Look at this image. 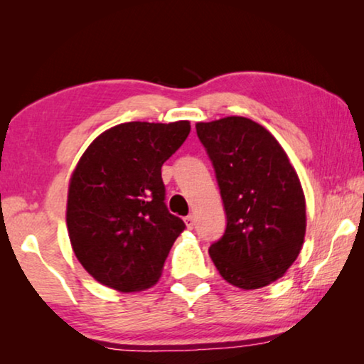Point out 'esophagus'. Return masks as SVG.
Segmentation results:
<instances>
[{
    "label": "esophagus",
    "instance_id": "1",
    "mask_svg": "<svg viewBox=\"0 0 364 364\" xmlns=\"http://www.w3.org/2000/svg\"><path fill=\"white\" fill-rule=\"evenodd\" d=\"M184 223H186L189 230H193V228H194V215H188V217H184Z\"/></svg>",
    "mask_w": 364,
    "mask_h": 364
}]
</instances>
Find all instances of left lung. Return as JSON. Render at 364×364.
I'll return each instance as SVG.
<instances>
[{
	"instance_id": "1",
	"label": "left lung",
	"mask_w": 364,
	"mask_h": 364,
	"mask_svg": "<svg viewBox=\"0 0 364 364\" xmlns=\"http://www.w3.org/2000/svg\"><path fill=\"white\" fill-rule=\"evenodd\" d=\"M226 212L208 254L230 284L260 289L284 276L304 245L305 196L287 154L245 117L197 123Z\"/></svg>"
}]
</instances>
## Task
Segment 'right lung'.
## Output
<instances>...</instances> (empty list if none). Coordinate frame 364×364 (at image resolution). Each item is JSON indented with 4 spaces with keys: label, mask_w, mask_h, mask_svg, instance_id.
Masks as SVG:
<instances>
[{
    "label": "right lung",
    "mask_w": 364,
    "mask_h": 364,
    "mask_svg": "<svg viewBox=\"0 0 364 364\" xmlns=\"http://www.w3.org/2000/svg\"><path fill=\"white\" fill-rule=\"evenodd\" d=\"M191 132L188 120L128 122L88 146L73 170L67 230L82 267L120 292L156 284L184 221L165 205L162 165Z\"/></svg>",
    "instance_id": "right-lung-1"
}]
</instances>
